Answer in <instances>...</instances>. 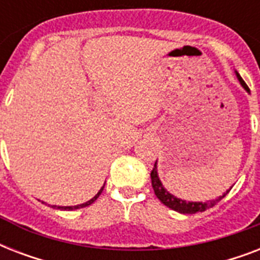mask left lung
I'll return each instance as SVG.
<instances>
[{"label":"left lung","instance_id":"obj_1","mask_svg":"<svg viewBox=\"0 0 260 260\" xmlns=\"http://www.w3.org/2000/svg\"><path fill=\"white\" fill-rule=\"evenodd\" d=\"M236 75H238V78L239 81H240V83H242V86L244 87L247 91H250V89H248V86L246 85V82L243 81L242 77H240L238 73H236ZM151 182H152V189H154L155 191V196L159 198V201L162 202L163 205L169 206L170 209L183 214L185 213L193 214V213H197V212H204V210H206L208 208H212V206L216 205L221 198L225 197V194L231 190V189L228 190L224 196H221V197L217 198V200H212V201H208V202H186L183 201V200H179V198L174 197L173 194L169 193V191L163 187L162 182L159 181L158 171H156V162H155L154 169H152V171H151Z\"/></svg>","mask_w":260,"mask_h":260}]
</instances>
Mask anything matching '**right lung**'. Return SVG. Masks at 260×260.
Here are the masks:
<instances>
[{
	"mask_svg": "<svg viewBox=\"0 0 260 260\" xmlns=\"http://www.w3.org/2000/svg\"><path fill=\"white\" fill-rule=\"evenodd\" d=\"M102 190H104V186H102V189L100 190V191H98V193L95 194V196H94L91 200H90V201L85 202V204H81V205H77V206H58V208H59V209H63V210H74V209H79V208H85V206H89L90 204H93V202L95 201L98 197H100V194L102 193Z\"/></svg>",
	"mask_w": 260,
	"mask_h": 260,
	"instance_id": "right-lung-1",
	"label": "right lung"
}]
</instances>
